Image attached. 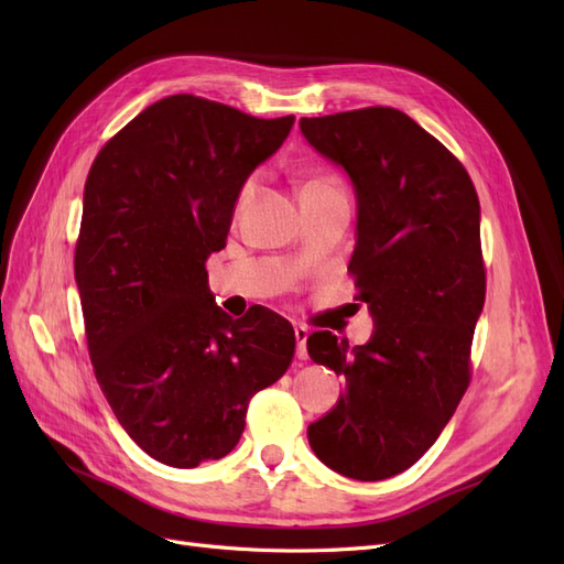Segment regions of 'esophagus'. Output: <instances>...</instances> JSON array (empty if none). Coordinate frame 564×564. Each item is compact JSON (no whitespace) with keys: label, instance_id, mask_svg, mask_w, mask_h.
Wrapping results in <instances>:
<instances>
[{"label":"esophagus","instance_id":"esophagus-1","mask_svg":"<svg viewBox=\"0 0 564 564\" xmlns=\"http://www.w3.org/2000/svg\"><path fill=\"white\" fill-rule=\"evenodd\" d=\"M294 334H296V355H299V360H308V336H311V332L305 329V327H296L294 329Z\"/></svg>","mask_w":564,"mask_h":564}]
</instances>
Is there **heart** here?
<instances>
[{"instance_id":"b5f03b06","label":"heart","mask_w":564,"mask_h":564,"mask_svg":"<svg viewBox=\"0 0 564 564\" xmlns=\"http://www.w3.org/2000/svg\"><path fill=\"white\" fill-rule=\"evenodd\" d=\"M329 185H338V183L334 178H329V176H315V178H311L308 183H305L303 191H313V187H329ZM251 193H253V181H249L242 187V199H247Z\"/></svg>"}]
</instances>
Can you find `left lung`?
I'll list each match as a JSON object with an SVG mask.
<instances>
[{
	"mask_svg": "<svg viewBox=\"0 0 564 564\" xmlns=\"http://www.w3.org/2000/svg\"><path fill=\"white\" fill-rule=\"evenodd\" d=\"M299 127L352 183L348 270L373 319L365 346L332 332L308 338L313 360L346 379L308 442L324 466L377 482L433 447L468 388L485 305L480 202L452 152L395 108L303 117Z\"/></svg>",
	"mask_w": 564,
	"mask_h": 564,
	"instance_id": "8db88e82",
	"label": "left lung"
}]
</instances>
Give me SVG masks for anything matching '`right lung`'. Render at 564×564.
<instances>
[{"label":"right lung","instance_id":"right-lung-1","mask_svg":"<svg viewBox=\"0 0 564 564\" xmlns=\"http://www.w3.org/2000/svg\"><path fill=\"white\" fill-rule=\"evenodd\" d=\"M292 127L294 115L178 94L135 115L91 164L75 251L89 355L119 425L160 464L230 454L249 400L292 365V324L261 305L232 319L204 268L226 247L247 178Z\"/></svg>","mask_w":564,"mask_h":564}]
</instances>
